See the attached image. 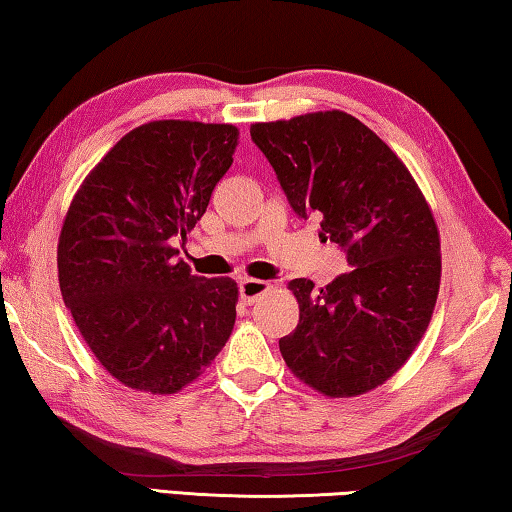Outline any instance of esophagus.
<instances>
[{
  "label": "esophagus",
  "instance_id": "34e87169",
  "mask_svg": "<svg viewBox=\"0 0 512 512\" xmlns=\"http://www.w3.org/2000/svg\"><path fill=\"white\" fill-rule=\"evenodd\" d=\"M269 289H271V285H269V282H264V280L243 278V280L239 282V296H241V300H243V303H246V305L257 303V300L262 298Z\"/></svg>",
  "mask_w": 512,
  "mask_h": 512
}]
</instances>
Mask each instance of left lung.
Segmentation results:
<instances>
[{
    "label": "left lung",
    "mask_w": 512,
    "mask_h": 512,
    "mask_svg": "<svg viewBox=\"0 0 512 512\" xmlns=\"http://www.w3.org/2000/svg\"><path fill=\"white\" fill-rule=\"evenodd\" d=\"M300 218L344 248L351 271L316 289L289 282L298 326L280 353L298 380L342 399L383 385L415 351L440 291L442 255L431 207L403 161L344 111L250 125Z\"/></svg>",
    "instance_id": "left-lung-1"
}]
</instances>
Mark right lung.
Instances as JSON below:
<instances>
[{
	"mask_svg": "<svg viewBox=\"0 0 512 512\" xmlns=\"http://www.w3.org/2000/svg\"><path fill=\"white\" fill-rule=\"evenodd\" d=\"M237 141L234 125L152 120L70 202L56 250L63 303L102 367L136 392H180L232 335L237 282L193 275L173 241L207 212Z\"/></svg>",
	"mask_w": 512,
	"mask_h": 512,
	"instance_id": "obj_1",
	"label": "right lung"
}]
</instances>
